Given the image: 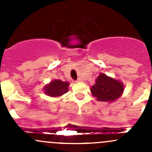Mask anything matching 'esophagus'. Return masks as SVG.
Listing matches in <instances>:
<instances>
[{"mask_svg":"<svg viewBox=\"0 0 152 152\" xmlns=\"http://www.w3.org/2000/svg\"><path fill=\"white\" fill-rule=\"evenodd\" d=\"M76 82H82V79H81L80 78H79V79H78L77 80H76Z\"/></svg>","mask_w":152,"mask_h":152,"instance_id":"1","label":"esophagus"}]
</instances>
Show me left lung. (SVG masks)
<instances>
[{
	"instance_id": "left-lung-1",
	"label": "left lung",
	"mask_w": 152,
	"mask_h": 152,
	"mask_svg": "<svg viewBox=\"0 0 152 152\" xmlns=\"http://www.w3.org/2000/svg\"><path fill=\"white\" fill-rule=\"evenodd\" d=\"M124 90V86L120 81L101 73L96 80V84L90 91L94 97L100 102H113L121 97Z\"/></svg>"
}]
</instances>
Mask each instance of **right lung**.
<instances>
[{
	"mask_svg": "<svg viewBox=\"0 0 152 152\" xmlns=\"http://www.w3.org/2000/svg\"><path fill=\"white\" fill-rule=\"evenodd\" d=\"M69 85L67 82L55 79L44 87V92L50 97H59L68 91Z\"/></svg>",
	"mask_w": 152,
	"mask_h": 152,
	"instance_id": "obj_1",
	"label": "right lung"
}]
</instances>
